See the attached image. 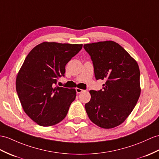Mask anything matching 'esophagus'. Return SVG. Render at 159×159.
Returning <instances> with one entry per match:
<instances>
[{"instance_id": "34e87169", "label": "esophagus", "mask_w": 159, "mask_h": 159, "mask_svg": "<svg viewBox=\"0 0 159 159\" xmlns=\"http://www.w3.org/2000/svg\"><path fill=\"white\" fill-rule=\"evenodd\" d=\"M76 92L77 93V94H80V93H81V92H82L84 90H82V89H80V88H77L76 89Z\"/></svg>"}]
</instances>
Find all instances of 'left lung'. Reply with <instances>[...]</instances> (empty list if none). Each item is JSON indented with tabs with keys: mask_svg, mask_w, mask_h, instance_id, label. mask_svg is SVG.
I'll use <instances>...</instances> for the list:
<instances>
[{
	"mask_svg": "<svg viewBox=\"0 0 159 159\" xmlns=\"http://www.w3.org/2000/svg\"><path fill=\"white\" fill-rule=\"evenodd\" d=\"M91 57L96 80H104L103 89L90 90L85 104L89 119L100 127L121 125L140 97V72L137 61L121 46L111 40L84 45Z\"/></svg>",
	"mask_w": 159,
	"mask_h": 159,
	"instance_id": "obj_1",
	"label": "left lung"
}]
</instances>
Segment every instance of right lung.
I'll use <instances>...</instances> for the list:
<instances>
[{"label": "right lung", "instance_id": "1", "mask_svg": "<svg viewBox=\"0 0 159 159\" xmlns=\"http://www.w3.org/2000/svg\"><path fill=\"white\" fill-rule=\"evenodd\" d=\"M82 46L44 42L26 57L17 75L16 90L23 109L38 125L52 126L66 117L75 89L54 86Z\"/></svg>", "mask_w": 159, "mask_h": 159}]
</instances>
